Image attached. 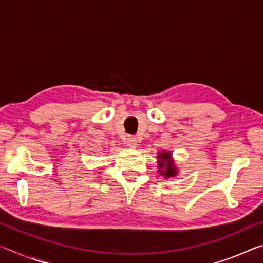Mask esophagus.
<instances>
[{
  "instance_id": "34e87169",
  "label": "esophagus",
  "mask_w": 263,
  "mask_h": 263,
  "mask_svg": "<svg viewBox=\"0 0 263 263\" xmlns=\"http://www.w3.org/2000/svg\"><path fill=\"white\" fill-rule=\"evenodd\" d=\"M126 145L128 146V147H132V148H135L136 146H137V144H138V141H137V138L136 137H132V136H128L127 138H126Z\"/></svg>"
}]
</instances>
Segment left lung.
<instances>
[{
	"label": "left lung",
	"mask_w": 263,
	"mask_h": 263,
	"mask_svg": "<svg viewBox=\"0 0 263 263\" xmlns=\"http://www.w3.org/2000/svg\"><path fill=\"white\" fill-rule=\"evenodd\" d=\"M158 159V167L160 174L166 177V179L176 176L177 168L175 167L174 161H173L171 152H168V151H162V152L159 153Z\"/></svg>",
	"instance_id": "8db88e82"
}]
</instances>
